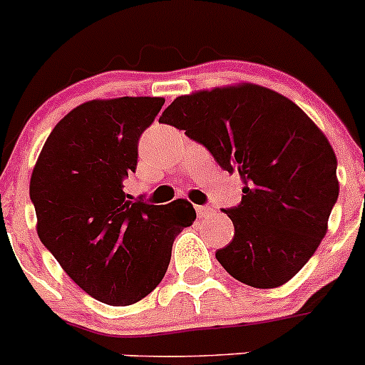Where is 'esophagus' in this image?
I'll use <instances>...</instances> for the list:
<instances>
[{"mask_svg": "<svg viewBox=\"0 0 365 365\" xmlns=\"http://www.w3.org/2000/svg\"><path fill=\"white\" fill-rule=\"evenodd\" d=\"M196 214H197V217L203 219V217H208V215L214 214V210H212L210 207H207V205H197Z\"/></svg>", "mask_w": 365, "mask_h": 365, "instance_id": "34e87169", "label": "esophagus"}]
</instances>
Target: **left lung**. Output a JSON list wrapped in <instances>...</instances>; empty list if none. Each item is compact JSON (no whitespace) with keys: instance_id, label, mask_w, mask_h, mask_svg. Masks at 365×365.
Segmentation results:
<instances>
[{"instance_id":"8db88e82","label":"left lung","mask_w":365,"mask_h":365,"mask_svg":"<svg viewBox=\"0 0 365 365\" xmlns=\"http://www.w3.org/2000/svg\"><path fill=\"white\" fill-rule=\"evenodd\" d=\"M158 123L185 130L242 180V201L222 210L235 233L215 251L219 264L251 287L287 284L319 247L339 197L337 157L316 123L255 83L176 98Z\"/></svg>"}]
</instances>
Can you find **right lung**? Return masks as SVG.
Wrapping results in <instances>:
<instances>
[{
	"label": "right lung",
	"mask_w": 365,
	"mask_h": 365,
	"mask_svg": "<svg viewBox=\"0 0 365 365\" xmlns=\"http://www.w3.org/2000/svg\"><path fill=\"white\" fill-rule=\"evenodd\" d=\"M164 101L81 103L56 123L31 173L38 239L78 287L107 305L146 298L168 271L175 237L196 219L187 200L150 205L123 190Z\"/></svg>",
	"instance_id": "obj_1"
}]
</instances>
